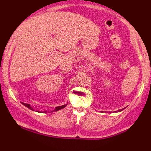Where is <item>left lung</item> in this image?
<instances>
[{
	"label": "left lung",
	"instance_id": "left-lung-1",
	"mask_svg": "<svg viewBox=\"0 0 151 151\" xmlns=\"http://www.w3.org/2000/svg\"><path fill=\"white\" fill-rule=\"evenodd\" d=\"M124 109H125V108H124ZM124 109H119V110H118L117 111H118V112H119V111H122V110H124Z\"/></svg>",
	"mask_w": 151,
	"mask_h": 151
}]
</instances>
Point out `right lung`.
Listing matches in <instances>:
<instances>
[{
    "label": "right lung",
    "instance_id": "obj_1",
    "mask_svg": "<svg viewBox=\"0 0 151 151\" xmlns=\"http://www.w3.org/2000/svg\"><path fill=\"white\" fill-rule=\"evenodd\" d=\"M22 104H23L24 106H25L26 107H27V108H28V109H31V110L34 111V109H32V107H31V106H30V104H25V103H22ZM66 106H67V104L62 105V106H58V107H55V109H54V111H58L60 110V109L65 108ZM36 111L39 112V111ZM52 111H51V112H52ZM46 112H47V111H43V113H46Z\"/></svg>",
    "mask_w": 151,
    "mask_h": 151
}]
</instances>
